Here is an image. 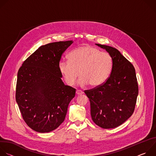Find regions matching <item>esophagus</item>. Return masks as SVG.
<instances>
[{"mask_svg": "<svg viewBox=\"0 0 156 156\" xmlns=\"http://www.w3.org/2000/svg\"><path fill=\"white\" fill-rule=\"evenodd\" d=\"M76 94L77 95H81L83 94V92L81 91H80V90H76Z\"/></svg>", "mask_w": 156, "mask_h": 156, "instance_id": "esophagus-1", "label": "esophagus"}]
</instances>
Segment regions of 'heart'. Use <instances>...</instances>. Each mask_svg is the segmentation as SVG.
I'll return each instance as SVG.
<instances>
[{
	"label": "heart",
	"mask_w": 156,
	"mask_h": 156,
	"mask_svg": "<svg viewBox=\"0 0 156 156\" xmlns=\"http://www.w3.org/2000/svg\"><path fill=\"white\" fill-rule=\"evenodd\" d=\"M111 55L91 46H83L72 51L69 59L58 63L59 70L66 83L73 85L80 75L78 84L98 87L104 83L112 70Z\"/></svg>",
	"instance_id": "b5f03b06"
}]
</instances>
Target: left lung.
Masks as SVG:
<instances>
[{"label":"left lung","instance_id":"obj_1","mask_svg":"<svg viewBox=\"0 0 156 156\" xmlns=\"http://www.w3.org/2000/svg\"><path fill=\"white\" fill-rule=\"evenodd\" d=\"M105 49L113 60L112 70L105 83L84 93L90 99L93 121L104 129L116 128L134 112L138 86L133 65L115 48L96 44Z\"/></svg>","mask_w":156,"mask_h":156}]
</instances>
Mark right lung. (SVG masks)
<instances>
[{
    "label": "right lung",
    "mask_w": 156,
    "mask_h": 156,
    "mask_svg": "<svg viewBox=\"0 0 156 156\" xmlns=\"http://www.w3.org/2000/svg\"><path fill=\"white\" fill-rule=\"evenodd\" d=\"M73 41L39 47L20 68L16 101L26 123L39 133H49L64 121L76 90L65 85L58 63Z\"/></svg>",
    "instance_id": "obj_1"
}]
</instances>
